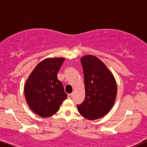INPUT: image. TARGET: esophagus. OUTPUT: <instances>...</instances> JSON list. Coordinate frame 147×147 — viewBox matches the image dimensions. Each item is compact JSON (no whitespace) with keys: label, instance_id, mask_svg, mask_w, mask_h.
<instances>
[{"label":"esophagus","instance_id":"esophagus-1","mask_svg":"<svg viewBox=\"0 0 147 147\" xmlns=\"http://www.w3.org/2000/svg\"><path fill=\"white\" fill-rule=\"evenodd\" d=\"M72 95H73V93H69V94H67V98H71L72 97Z\"/></svg>","mask_w":147,"mask_h":147}]
</instances>
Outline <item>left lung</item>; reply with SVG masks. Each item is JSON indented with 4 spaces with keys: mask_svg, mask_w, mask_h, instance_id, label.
Listing matches in <instances>:
<instances>
[{
    "mask_svg": "<svg viewBox=\"0 0 147 147\" xmlns=\"http://www.w3.org/2000/svg\"><path fill=\"white\" fill-rule=\"evenodd\" d=\"M85 99L78 105L79 112L88 120L100 119L112 109L117 94L115 78L105 64L93 55L81 58Z\"/></svg>",
    "mask_w": 147,
    "mask_h": 147,
    "instance_id": "8db88e82",
    "label": "left lung"
}]
</instances>
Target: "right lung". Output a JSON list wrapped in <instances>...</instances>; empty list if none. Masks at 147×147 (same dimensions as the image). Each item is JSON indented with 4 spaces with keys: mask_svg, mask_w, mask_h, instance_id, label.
<instances>
[{
    "mask_svg": "<svg viewBox=\"0 0 147 147\" xmlns=\"http://www.w3.org/2000/svg\"><path fill=\"white\" fill-rule=\"evenodd\" d=\"M64 61L63 57L44 59L35 66L26 82V100L30 109L40 117L46 118L55 114L67 97L57 77Z\"/></svg>",
    "mask_w": 147,
    "mask_h": 147,
    "instance_id": "1",
    "label": "right lung"
}]
</instances>
